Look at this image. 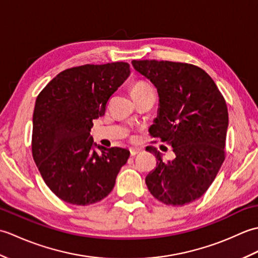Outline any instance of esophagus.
I'll list each match as a JSON object with an SVG mask.
<instances>
[{
    "instance_id": "esophagus-1",
    "label": "esophagus",
    "mask_w": 258,
    "mask_h": 258,
    "mask_svg": "<svg viewBox=\"0 0 258 258\" xmlns=\"http://www.w3.org/2000/svg\"><path fill=\"white\" fill-rule=\"evenodd\" d=\"M140 152H141V149H138V147H131L130 149L131 156H135L136 154H139Z\"/></svg>"
}]
</instances>
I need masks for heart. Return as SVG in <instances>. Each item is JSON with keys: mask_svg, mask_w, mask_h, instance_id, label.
Returning a JSON list of instances; mask_svg holds the SVG:
<instances>
[{"mask_svg": "<svg viewBox=\"0 0 258 258\" xmlns=\"http://www.w3.org/2000/svg\"><path fill=\"white\" fill-rule=\"evenodd\" d=\"M151 90L152 87L149 84H146L143 81H139V82H135V83L132 85V87H131V94L132 95L141 94V93H144Z\"/></svg>", "mask_w": 258, "mask_h": 258, "instance_id": "b5f03b06", "label": "heart"}]
</instances>
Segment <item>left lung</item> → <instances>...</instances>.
Segmentation results:
<instances>
[{"label": "left lung", "mask_w": 258, "mask_h": 258, "mask_svg": "<svg viewBox=\"0 0 258 258\" xmlns=\"http://www.w3.org/2000/svg\"><path fill=\"white\" fill-rule=\"evenodd\" d=\"M133 68L150 80L160 97L153 138L169 143L175 158L164 163L155 147L156 167L145 183L166 205L183 206L205 194L225 160L226 102L215 82L193 64L143 59Z\"/></svg>", "instance_id": "8db88e82"}]
</instances>
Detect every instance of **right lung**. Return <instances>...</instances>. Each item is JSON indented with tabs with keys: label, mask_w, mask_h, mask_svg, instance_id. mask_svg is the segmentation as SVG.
<instances>
[{
	"label": "right lung",
	"mask_w": 258,
	"mask_h": 258,
	"mask_svg": "<svg viewBox=\"0 0 258 258\" xmlns=\"http://www.w3.org/2000/svg\"><path fill=\"white\" fill-rule=\"evenodd\" d=\"M130 73L125 62L82 65L57 74L38 94L32 154L45 184L62 201L85 206L112 191L130 151L97 145L90 132Z\"/></svg>",
	"instance_id": "right-lung-1"
}]
</instances>
